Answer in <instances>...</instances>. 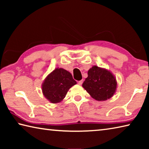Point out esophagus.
I'll return each instance as SVG.
<instances>
[{"mask_svg":"<svg viewBox=\"0 0 149 149\" xmlns=\"http://www.w3.org/2000/svg\"><path fill=\"white\" fill-rule=\"evenodd\" d=\"M83 82H84V81H83V80H80V81H79L77 82V84H79V85H81L82 84H83Z\"/></svg>","mask_w":149,"mask_h":149,"instance_id":"34e87169","label":"esophagus"}]
</instances>
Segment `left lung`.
Wrapping results in <instances>:
<instances>
[{
    "label": "left lung",
    "mask_w": 149,
    "mask_h": 149,
    "mask_svg": "<svg viewBox=\"0 0 149 149\" xmlns=\"http://www.w3.org/2000/svg\"><path fill=\"white\" fill-rule=\"evenodd\" d=\"M82 87L98 101L110 99L116 91L117 81L109 70L93 65L88 71V77Z\"/></svg>",
    "instance_id": "8db88e82"
}]
</instances>
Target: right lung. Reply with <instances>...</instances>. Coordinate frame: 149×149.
<instances>
[{"label": "right lung", "mask_w": 149, "mask_h": 149, "mask_svg": "<svg viewBox=\"0 0 149 149\" xmlns=\"http://www.w3.org/2000/svg\"><path fill=\"white\" fill-rule=\"evenodd\" d=\"M76 84L68 71L57 68L47 75L42 83V94L49 102L56 104L61 102L68 90Z\"/></svg>", "instance_id": "obj_1"}]
</instances>
